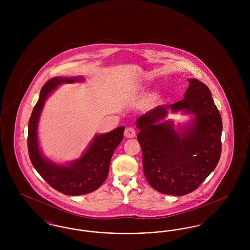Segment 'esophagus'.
<instances>
[{"label": "esophagus", "instance_id": "1", "mask_svg": "<svg viewBox=\"0 0 250 250\" xmlns=\"http://www.w3.org/2000/svg\"><path fill=\"white\" fill-rule=\"evenodd\" d=\"M136 136V131L133 128V127H126L125 130V138H134Z\"/></svg>", "mask_w": 250, "mask_h": 250}]
</instances>
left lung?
Here are the masks:
<instances>
[{"label": "left lung", "mask_w": 250, "mask_h": 250, "mask_svg": "<svg viewBox=\"0 0 250 250\" xmlns=\"http://www.w3.org/2000/svg\"><path fill=\"white\" fill-rule=\"evenodd\" d=\"M188 81L183 100L155 107L136 121L145 178L155 190L173 196L197 189L221 155L222 120L212 94L200 81ZM168 111L191 119L175 130L165 120Z\"/></svg>", "instance_id": "left-lung-1"}]
</instances>
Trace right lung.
<instances>
[{
	"label": "right lung",
	"instance_id": "1",
	"mask_svg": "<svg viewBox=\"0 0 250 250\" xmlns=\"http://www.w3.org/2000/svg\"><path fill=\"white\" fill-rule=\"evenodd\" d=\"M84 77H55L42 87L28 125V152L33 166L48 185L64 195L80 196L101 187L107 179L109 163L123 141L125 126L95 135L78 159L58 164L42 154L38 141V123L46 100L61 84L83 83Z\"/></svg>",
	"mask_w": 250,
	"mask_h": 250
}]
</instances>
